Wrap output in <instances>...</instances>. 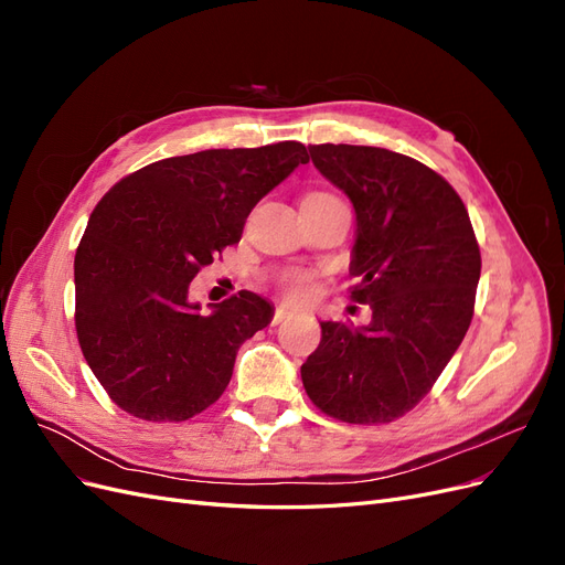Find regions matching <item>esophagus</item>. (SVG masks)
Masks as SVG:
<instances>
[{
    "label": "esophagus",
    "instance_id": "1",
    "mask_svg": "<svg viewBox=\"0 0 565 565\" xmlns=\"http://www.w3.org/2000/svg\"><path fill=\"white\" fill-rule=\"evenodd\" d=\"M289 316H292V311H289L287 306H278V309L273 311V320H270V322H273V324H280V322H282V320H287Z\"/></svg>",
    "mask_w": 565,
    "mask_h": 565
}]
</instances>
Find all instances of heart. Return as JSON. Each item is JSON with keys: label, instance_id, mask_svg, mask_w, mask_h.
Returning <instances> with one entry per match:
<instances>
[{"label": "heart", "instance_id": "obj_1", "mask_svg": "<svg viewBox=\"0 0 565 565\" xmlns=\"http://www.w3.org/2000/svg\"><path fill=\"white\" fill-rule=\"evenodd\" d=\"M313 195H328V193H311L309 198H313ZM280 289L287 299L309 301L316 292V280H313V276H309V273H303V270H287L280 278Z\"/></svg>", "mask_w": 565, "mask_h": 565}]
</instances>
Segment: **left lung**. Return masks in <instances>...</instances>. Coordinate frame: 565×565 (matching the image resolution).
<instances>
[{
  "label": "left lung",
  "instance_id": "1",
  "mask_svg": "<svg viewBox=\"0 0 565 565\" xmlns=\"http://www.w3.org/2000/svg\"><path fill=\"white\" fill-rule=\"evenodd\" d=\"M318 172L355 210L351 299L372 322H320L301 382L320 413L388 424L431 391L465 339L481 249L465 202L431 167L386 148L309 146Z\"/></svg>",
  "mask_w": 565,
  "mask_h": 565
}]
</instances>
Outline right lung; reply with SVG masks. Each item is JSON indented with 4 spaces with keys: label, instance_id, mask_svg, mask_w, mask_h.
<instances>
[{
    "label": "right lung",
    "instance_id": "obj_1",
    "mask_svg": "<svg viewBox=\"0 0 565 565\" xmlns=\"http://www.w3.org/2000/svg\"><path fill=\"white\" fill-rule=\"evenodd\" d=\"M309 152L299 141L212 148L119 179L75 254V330L110 401L146 422H185L226 391L235 353L273 309L241 292L210 316L188 287L241 241L254 204Z\"/></svg>",
    "mask_w": 565,
    "mask_h": 565
}]
</instances>
